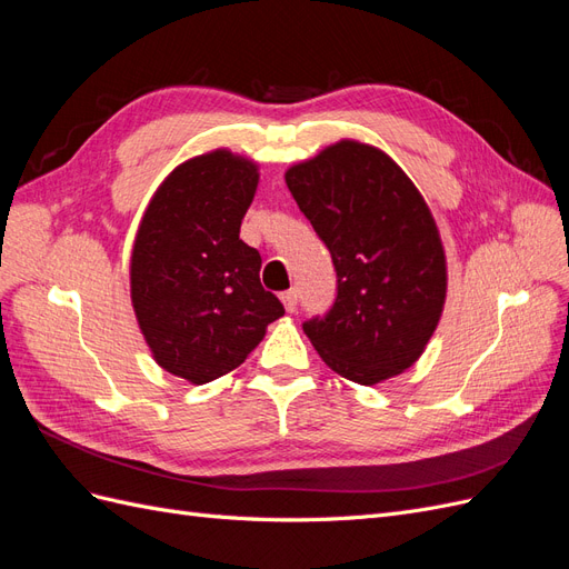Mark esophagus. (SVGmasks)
Here are the masks:
<instances>
[{
    "mask_svg": "<svg viewBox=\"0 0 569 569\" xmlns=\"http://www.w3.org/2000/svg\"><path fill=\"white\" fill-rule=\"evenodd\" d=\"M280 299H282V303H284V308H287L289 313H295V311H297V301H299V291H297V289H287V291H282Z\"/></svg>",
    "mask_w": 569,
    "mask_h": 569,
    "instance_id": "esophagus-1",
    "label": "esophagus"
}]
</instances>
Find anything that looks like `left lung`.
Segmentation results:
<instances>
[{
	"mask_svg": "<svg viewBox=\"0 0 569 569\" xmlns=\"http://www.w3.org/2000/svg\"><path fill=\"white\" fill-rule=\"evenodd\" d=\"M284 180L337 270V299L303 322L306 337L358 385L408 370L446 301L441 237L418 187L385 151L353 140L291 166Z\"/></svg>",
	"mask_w": 569,
	"mask_h": 569,
	"instance_id": "1",
	"label": "left lung"
}]
</instances>
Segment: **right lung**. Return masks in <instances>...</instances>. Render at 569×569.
I'll list each match as a JSON object with an SVG mask.
<instances>
[{"label":"right lung","instance_id":"right-lung-1","mask_svg":"<svg viewBox=\"0 0 569 569\" xmlns=\"http://www.w3.org/2000/svg\"><path fill=\"white\" fill-rule=\"evenodd\" d=\"M256 163L216 149L180 163L151 197L134 237L130 295L157 363L192 385L239 368L284 316L239 239Z\"/></svg>","mask_w":569,"mask_h":569}]
</instances>
